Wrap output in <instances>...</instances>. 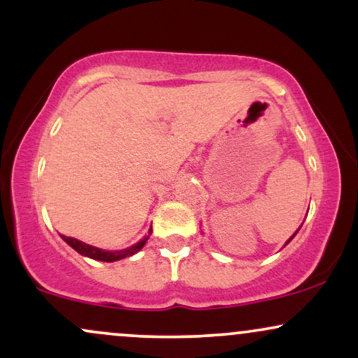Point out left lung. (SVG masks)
Masks as SVG:
<instances>
[{"instance_id":"1","label":"left lung","mask_w":358,"mask_h":358,"mask_svg":"<svg viewBox=\"0 0 358 358\" xmlns=\"http://www.w3.org/2000/svg\"><path fill=\"white\" fill-rule=\"evenodd\" d=\"M294 236H296V232H294ZM294 236H293V237H294ZM293 237H291V239H293ZM291 239H289V241H291ZM289 241H287V242H289Z\"/></svg>"}]
</instances>
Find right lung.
Returning a JSON list of instances; mask_svg holds the SVG:
<instances>
[{
  "mask_svg": "<svg viewBox=\"0 0 358 358\" xmlns=\"http://www.w3.org/2000/svg\"><path fill=\"white\" fill-rule=\"evenodd\" d=\"M151 229H150V236H151ZM150 236H146L145 239H141L138 242V244H134L133 248H127L124 250H117V252H108V250H102V249H97L94 248V245H89V244H84V242L73 239V237H65L62 236V239L67 242L71 248H73L77 250V252L82 254V256H87L90 259H97V261H104V262H113V261H119V259H124V257H129L133 256V254H136L139 249H143V245L146 244V241L150 239Z\"/></svg>",
  "mask_w": 358,
  "mask_h": 358,
  "instance_id": "right-lung-1",
  "label": "right lung"
}]
</instances>
